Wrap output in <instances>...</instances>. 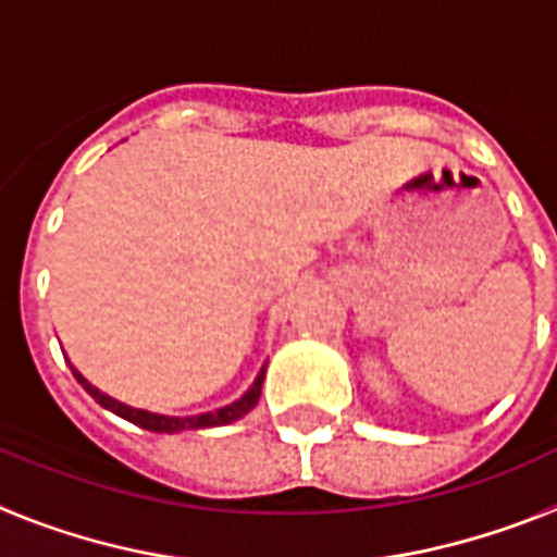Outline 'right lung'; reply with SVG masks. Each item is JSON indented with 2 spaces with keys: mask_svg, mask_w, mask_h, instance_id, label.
Returning a JSON list of instances; mask_svg holds the SVG:
<instances>
[{
  "mask_svg": "<svg viewBox=\"0 0 557 557\" xmlns=\"http://www.w3.org/2000/svg\"><path fill=\"white\" fill-rule=\"evenodd\" d=\"M72 373H75V379L81 382L83 387H86V393L91 398H97L106 410L116 412L120 418H125V421H131V424L141 426V430H150V432H178V430H209V426H223V424H231V421H236V418H243L245 412L253 410L256 401H259V393H262V382H264V368L262 373L256 376L253 387H250L248 393H245L239 401H234V405L223 407V410H214V412H203V416H191V418H166V416H156V412H145V410H133V407L122 405V401H116V398L106 396V393L97 391L91 382H86V379L81 376V373L72 368Z\"/></svg>",
  "mask_w": 557,
  "mask_h": 557,
  "instance_id": "add662e5",
  "label": "right lung"
}]
</instances>
